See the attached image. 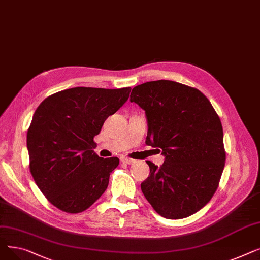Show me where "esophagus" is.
<instances>
[{"instance_id":"1","label":"esophagus","mask_w":260,"mask_h":260,"mask_svg":"<svg viewBox=\"0 0 260 260\" xmlns=\"http://www.w3.org/2000/svg\"><path fill=\"white\" fill-rule=\"evenodd\" d=\"M121 161L123 163H126V165H134V163H135L134 159H131V158H127V157H122Z\"/></svg>"}]
</instances>
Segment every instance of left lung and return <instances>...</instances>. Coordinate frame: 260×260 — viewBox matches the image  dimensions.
Segmentation results:
<instances>
[{"label": "left lung", "mask_w": 260, "mask_h": 260, "mask_svg": "<svg viewBox=\"0 0 260 260\" xmlns=\"http://www.w3.org/2000/svg\"><path fill=\"white\" fill-rule=\"evenodd\" d=\"M131 102L145 111V143L166 157L159 168L146 161L149 176L141 183L143 195L168 219L195 214L211 200L223 172L219 117L200 90L170 80L137 85Z\"/></svg>", "instance_id": "obj_1"}]
</instances>
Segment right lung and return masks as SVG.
I'll use <instances>...</instances> for the list:
<instances>
[{"instance_id": "obj_1", "label": "right lung", "mask_w": 260, "mask_h": 260, "mask_svg": "<svg viewBox=\"0 0 260 260\" xmlns=\"http://www.w3.org/2000/svg\"><path fill=\"white\" fill-rule=\"evenodd\" d=\"M131 87H74L42 101L27 131L29 169L41 192L59 210L77 214L97 201L118 167L93 152L104 121L124 104Z\"/></svg>"}]
</instances>
